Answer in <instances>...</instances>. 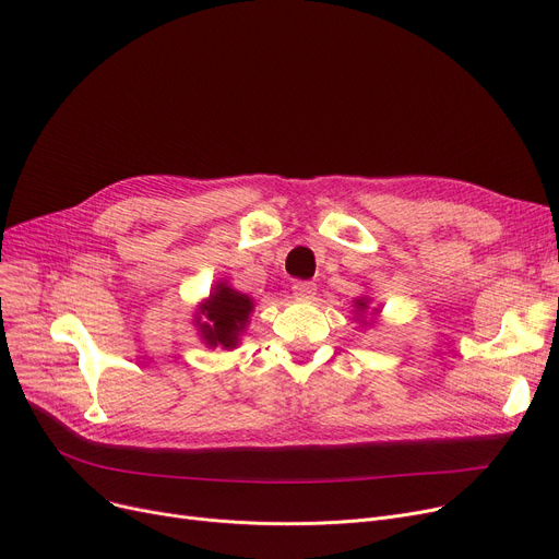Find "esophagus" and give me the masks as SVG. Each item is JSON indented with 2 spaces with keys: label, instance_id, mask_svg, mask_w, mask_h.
<instances>
[{
  "label": "esophagus",
  "instance_id": "1",
  "mask_svg": "<svg viewBox=\"0 0 559 559\" xmlns=\"http://www.w3.org/2000/svg\"><path fill=\"white\" fill-rule=\"evenodd\" d=\"M292 292H295V297H297V299L308 301V299H314V295H317V285H314V283H310V281H297L295 285H292Z\"/></svg>",
  "mask_w": 559,
  "mask_h": 559
}]
</instances>
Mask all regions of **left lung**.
<instances>
[{
	"label": "left lung",
	"instance_id": "obj_1",
	"mask_svg": "<svg viewBox=\"0 0 559 559\" xmlns=\"http://www.w3.org/2000/svg\"><path fill=\"white\" fill-rule=\"evenodd\" d=\"M369 310V299H365V297H360V299H356V314L360 317V321H362V324H365V312ZM373 312H378L376 308L371 310V314Z\"/></svg>",
	"mask_w": 559,
	"mask_h": 559
}]
</instances>
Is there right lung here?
I'll return each mask as SVG.
<instances>
[{
  "label": "right lung",
  "mask_w": 559,
  "mask_h": 559,
  "mask_svg": "<svg viewBox=\"0 0 559 559\" xmlns=\"http://www.w3.org/2000/svg\"><path fill=\"white\" fill-rule=\"evenodd\" d=\"M253 312V299H249L242 292L228 287L226 283H217L211 292V299L199 306V314L194 317V324L199 335L209 346H224L235 348L242 331L247 329L249 314ZM206 317L205 322L200 321V314Z\"/></svg>",
  "instance_id": "right-lung-1"
}]
</instances>
